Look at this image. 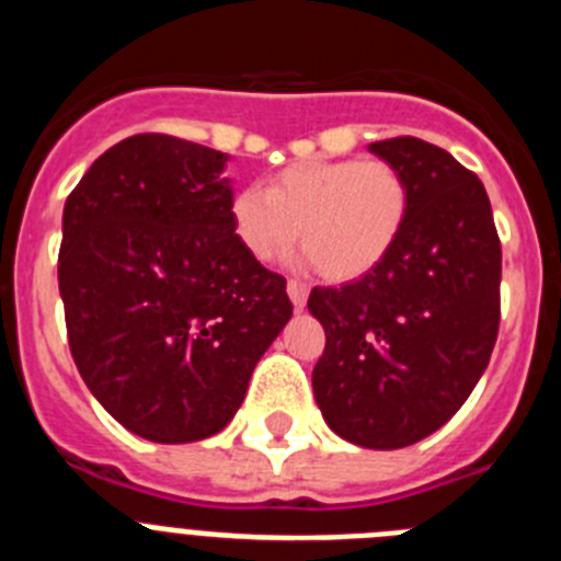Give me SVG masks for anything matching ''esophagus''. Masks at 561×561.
Returning <instances> with one entry per match:
<instances>
[{"instance_id":"1","label":"esophagus","mask_w":561,"mask_h":561,"mask_svg":"<svg viewBox=\"0 0 561 561\" xmlns=\"http://www.w3.org/2000/svg\"><path fill=\"white\" fill-rule=\"evenodd\" d=\"M286 291H289V300L297 311L306 309V300H309V286L300 284V280H289L286 284Z\"/></svg>"}]
</instances>
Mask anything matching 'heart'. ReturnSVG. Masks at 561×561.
<instances>
[{"label": "heart", "instance_id": "heart-1", "mask_svg": "<svg viewBox=\"0 0 561 561\" xmlns=\"http://www.w3.org/2000/svg\"><path fill=\"white\" fill-rule=\"evenodd\" d=\"M410 185L385 160H304L244 187L230 202L236 241L255 261H275L295 238L329 280L368 275L399 244Z\"/></svg>", "mask_w": 561, "mask_h": 561}]
</instances>
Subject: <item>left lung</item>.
Returning a JSON list of instances; mask_svg holds the SVG:
<instances>
[{
  "label": "left lung",
  "instance_id": "left-lung-1",
  "mask_svg": "<svg viewBox=\"0 0 561 561\" xmlns=\"http://www.w3.org/2000/svg\"><path fill=\"white\" fill-rule=\"evenodd\" d=\"M404 173L410 216L374 272L314 286L317 408L340 438L401 449L440 430L483 376L500 325V238L483 182L419 137L368 146Z\"/></svg>",
  "mask_w": 561,
  "mask_h": 561
}]
</instances>
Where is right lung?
Instances as JSON below:
<instances>
[{"mask_svg": "<svg viewBox=\"0 0 561 561\" xmlns=\"http://www.w3.org/2000/svg\"><path fill=\"white\" fill-rule=\"evenodd\" d=\"M227 153L137 134L64 205L69 351L114 421L157 444L221 433L289 323L286 280L236 241Z\"/></svg>", "mask_w": 561, "mask_h": 561, "instance_id": "obj_1", "label": "right lung"}]
</instances>
